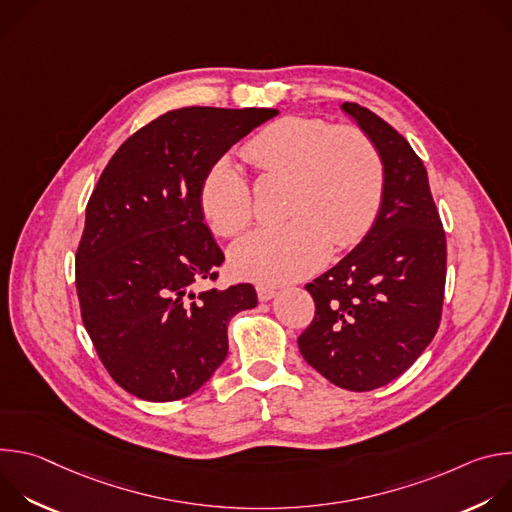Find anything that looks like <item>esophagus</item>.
I'll list each match as a JSON object with an SVG mask.
<instances>
[{
    "mask_svg": "<svg viewBox=\"0 0 512 512\" xmlns=\"http://www.w3.org/2000/svg\"><path fill=\"white\" fill-rule=\"evenodd\" d=\"M275 294H277V291H275L273 287L257 285V298H259V302H267V300H271Z\"/></svg>",
    "mask_w": 512,
    "mask_h": 512,
    "instance_id": "esophagus-1",
    "label": "esophagus"
}]
</instances>
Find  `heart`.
<instances>
[{"mask_svg":"<svg viewBox=\"0 0 512 512\" xmlns=\"http://www.w3.org/2000/svg\"><path fill=\"white\" fill-rule=\"evenodd\" d=\"M245 160L265 178H287L283 227L259 229L231 249V267L257 283H285L318 269L330 243L356 245L373 227L385 164L375 141L358 127L322 117L287 115L261 127L243 145ZM206 223L221 237H237L253 223V190L229 160L214 162L198 190Z\"/></svg>","mask_w":512,"mask_h":512,"instance_id":"obj_1","label":"heart"}]
</instances>
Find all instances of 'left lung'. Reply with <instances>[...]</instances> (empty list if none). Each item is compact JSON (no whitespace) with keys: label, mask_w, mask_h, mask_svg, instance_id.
Wrapping results in <instances>:
<instances>
[{"label":"left lung","mask_w":512,"mask_h":512,"mask_svg":"<svg viewBox=\"0 0 512 512\" xmlns=\"http://www.w3.org/2000/svg\"><path fill=\"white\" fill-rule=\"evenodd\" d=\"M342 109L379 148L385 192L367 237L306 285L316 314L298 346L330 383L362 393L403 375L433 340L448 249L427 170L407 139L367 107Z\"/></svg>","instance_id":"left-lung-1"}]
</instances>
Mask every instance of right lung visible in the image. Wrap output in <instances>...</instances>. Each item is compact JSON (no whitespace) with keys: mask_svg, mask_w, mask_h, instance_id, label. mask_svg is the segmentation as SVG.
Masks as SVG:
<instances>
[{"mask_svg":"<svg viewBox=\"0 0 512 512\" xmlns=\"http://www.w3.org/2000/svg\"><path fill=\"white\" fill-rule=\"evenodd\" d=\"M277 109L184 107L127 137L87 204L75 257L83 324L111 379L145 401L198 391L229 352L227 326L257 306L251 283L206 287L225 263L204 225L208 168Z\"/></svg>","mask_w":512,"mask_h":512,"instance_id":"1","label":"right lung"}]
</instances>
